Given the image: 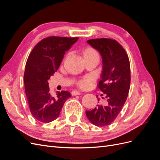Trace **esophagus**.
I'll return each mask as SVG.
<instances>
[{"instance_id": "34e87169", "label": "esophagus", "mask_w": 160, "mask_h": 160, "mask_svg": "<svg viewBox=\"0 0 160 160\" xmlns=\"http://www.w3.org/2000/svg\"><path fill=\"white\" fill-rule=\"evenodd\" d=\"M71 94H72V95L75 96V95H81V93H80L79 91H72V92H71Z\"/></svg>"}]
</instances>
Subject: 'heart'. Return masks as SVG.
I'll return each mask as SVG.
<instances>
[{"label": "heart", "mask_w": 160, "mask_h": 160, "mask_svg": "<svg viewBox=\"0 0 160 160\" xmlns=\"http://www.w3.org/2000/svg\"><path fill=\"white\" fill-rule=\"evenodd\" d=\"M83 55L84 59H86V58H89V57H98V52H97V51L91 47L85 48L84 51H83ZM91 83H92V79L91 77H88V78H86L80 81L79 86L83 89H88L90 88Z\"/></svg>", "instance_id": "heart-1"}]
</instances>
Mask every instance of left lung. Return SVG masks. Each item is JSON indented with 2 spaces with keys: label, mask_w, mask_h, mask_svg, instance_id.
<instances>
[{
  "label": "left lung",
  "mask_w": 160,
  "mask_h": 160,
  "mask_svg": "<svg viewBox=\"0 0 160 160\" xmlns=\"http://www.w3.org/2000/svg\"><path fill=\"white\" fill-rule=\"evenodd\" d=\"M87 42L99 52L102 58L98 87L105 95L107 103L103 106L97 105L85 113L89 122L96 126H107L117 118L128 98L131 81L129 58L122 46L115 40L103 38Z\"/></svg>",
  "instance_id": "left-lung-1"
}]
</instances>
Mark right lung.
Segmentation results:
<instances>
[{
	"label": "right lung",
	"mask_w": 160,
	"mask_h": 160,
	"mask_svg": "<svg viewBox=\"0 0 160 160\" xmlns=\"http://www.w3.org/2000/svg\"><path fill=\"white\" fill-rule=\"evenodd\" d=\"M79 39L50 37L37 44L28 57L24 74L25 93L30 111L35 119L49 123L59 116L65 102L71 98L69 92L50 94L48 80L58 70L65 52Z\"/></svg>",
	"instance_id": "right-lung-1"
}]
</instances>
